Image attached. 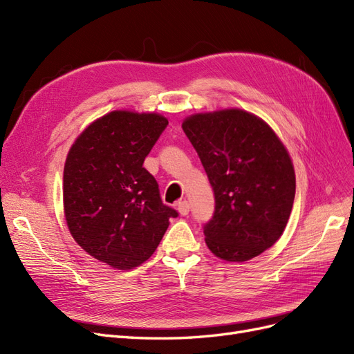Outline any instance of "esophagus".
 <instances>
[{
	"label": "esophagus",
	"mask_w": 354,
	"mask_h": 354,
	"mask_svg": "<svg viewBox=\"0 0 354 354\" xmlns=\"http://www.w3.org/2000/svg\"><path fill=\"white\" fill-rule=\"evenodd\" d=\"M177 209L180 212V216H187L189 211H190V205L187 201H180L177 202Z\"/></svg>",
	"instance_id": "34e87169"
}]
</instances>
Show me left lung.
I'll use <instances>...</instances> for the list:
<instances>
[{"label":"left lung","instance_id":"left-lung-1","mask_svg":"<svg viewBox=\"0 0 354 354\" xmlns=\"http://www.w3.org/2000/svg\"><path fill=\"white\" fill-rule=\"evenodd\" d=\"M183 131L208 176L216 208L203 234L227 261H246L281 238L295 198L285 146L260 118L239 109L192 115Z\"/></svg>","mask_w":354,"mask_h":354}]
</instances>
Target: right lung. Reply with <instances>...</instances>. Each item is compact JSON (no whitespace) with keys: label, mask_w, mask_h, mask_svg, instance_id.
I'll list each match as a JSON object with an SVG mask.
<instances>
[{"label":"right lung","mask_w":354,"mask_h":354,"mask_svg":"<svg viewBox=\"0 0 354 354\" xmlns=\"http://www.w3.org/2000/svg\"><path fill=\"white\" fill-rule=\"evenodd\" d=\"M168 125L158 113L115 111L73 143L63 173V205L73 239L94 259L128 270L151 257L178 212L162 202L143 167Z\"/></svg>","instance_id":"obj_1"}]
</instances>
